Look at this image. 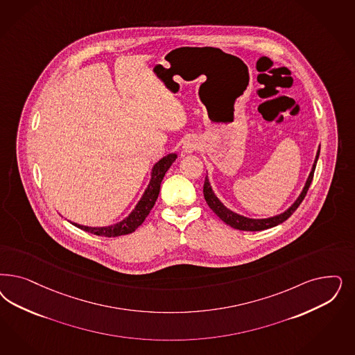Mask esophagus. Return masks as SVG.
I'll return each instance as SVG.
<instances>
[{
  "instance_id": "esophagus-1",
  "label": "esophagus",
  "mask_w": 355,
  "mask_h": 355,
  "mask_svg": "<svg viewBox=\"0 0 355 355\" xmlns=\"http://www.w3.org/2000/svg\"><path fill=\"white\" fill-rule=\"evenodd\" d=\"M198 148V141L195 137L187 138L183 144V153L191 154Z\"/></svg>"
}]
</instances>
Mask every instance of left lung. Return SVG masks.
I'll list each match as a JSON object with an SVG mask.
<instances>
[{"instance_id": "8db88e82", "label": "left lung", "mask_w": 355, "mask_h": 355, "mask_svg": "<svg viewBox=\"0 0 355 355\" xmlns=\"http://www.w3.org/2000/svg\"><path fill=\"white\" fill-rule=\"evenodd\" d=\"M319 155H320V146L318 149L316 157H315L313 164H312V168H311L309 178L306 180V184H304L300 195L297 196V200L288 206L284 213H279L277 216L269 218H248L245 216H241L239 213H235L218 198L217 195L214 193V191L211 188V184H210L207 175H206L205 183H204V197H205L206 202H207L209 207L217 214L218 217L220 218L226 225L231 226L232 229L241 230V231H261V230L270 229V227L278 226L282 222H285L287 218L290 217L297 210V206L300 205L302 201L304 200L309 185H311L312 179H313V172L316 168V163L319 159Z\"/></svg>"}]
</instances>
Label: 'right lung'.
Returning a JSON list of instances; mask_svg holds the SVG:
<instances>
[{"mask_svg": "<svg viewBox=\"0 0 355 355\" xmlns=\"http://www.w3.org/2000/svg\"><path fill=\"white\" fill-rule=\"evenodd\" d=\"M178 158L176 153H170L167 155H164L163 158H160L151 168L150 173V182L145 189V192L141 196L139 201H138L135 209L126 216L124 219H121L120 222H116L114 225L110 226H103V227H92V226H83L76 222H70L71 225H74L76 227L83 230L86 232H92L94 235H99V236H120V235H126L133 232L137 229L138 226L142 225V222L145 220V218L149 216L150 210L153 209V206L155 204L158 195H159L160 183L166 175V172L168 171V168L171 167L172 163Z\"/></svg>", "mask_w": 355, "mask_h": 355, "instance_id": "add662e5", "label": "right lung"}]
</instances>
